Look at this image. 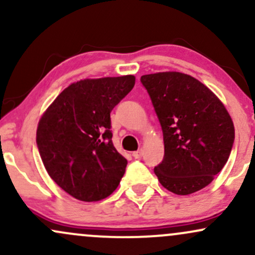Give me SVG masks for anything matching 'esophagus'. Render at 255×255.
I'll list each match as a JSON object with an SVG mask.
<instances>
[{"label": "esophagus", "instance_id": "34e87169", "mask_svg": "<svg viewBox=\"0 0 255 255\" xmlns=\"http://www.w3.org/2000/svg\"><path fill=\"white\" fill-rule=\"evenodd\" d=\"M133 157L135 158V159H140V158L142 157V150H141V148L135 151V152H133Z\"/></svg>", "mask_w": 255, "mask_h": 255}]
</instances>
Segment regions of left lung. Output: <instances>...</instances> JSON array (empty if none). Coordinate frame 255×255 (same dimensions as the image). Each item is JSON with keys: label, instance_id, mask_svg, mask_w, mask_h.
Wrapping results in <instances>:
<instances>
[{"label": "left lung", "instance_id": "8db88e82", "mask_svg": "<svg viewBox=\"0 0 255 255\" xmlns=\"http://www.w3.org/2000/svg\"><path fill=\"white\" fill-rule=\"evenodd\" d=\"M164 140V158L154 166L160 184L187 195L212 182L235 139L233 120L217 96L191 75L163 72L142 75Z\"/></svg>", "mask_w": 255, "mask_h": 255}]
</instances>
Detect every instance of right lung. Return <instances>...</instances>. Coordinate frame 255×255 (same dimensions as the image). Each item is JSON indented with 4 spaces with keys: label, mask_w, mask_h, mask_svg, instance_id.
Segmentation results:
<instances>
[{
    "label": "right lung",
    "mask_w": 255,
    "mask_h": 255,
    "mask_svg": "<svg viewBox=\"0 0 255 255\" xmlns=\"http://www.w3.org/2000/svg\"><path fill=\"white\" fill-rule=\"evenodd\" d=\"M135 84L133 75L69 85L44 113L37 147L46 171L64 192L98 201L118 188L127 159L113 144L110 113Z\"/></svg>",
    "instance_id": "obj_1"
}]
</instances>
